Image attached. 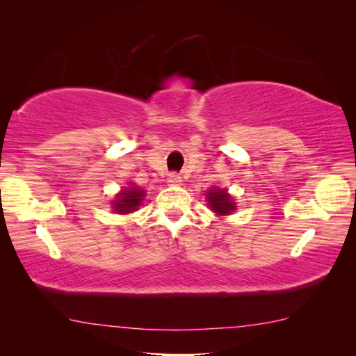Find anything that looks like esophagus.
Masks as SVG:
<instances>
[{
    "mask_svg": "<svg viewBox=\"0 0 356 356\" xmlns=\"http://www.w3.org/2000/svg\"><path fill=\"white\" fill-rule=\"evenodd\" d=\"M168 182H170L171 185H179L180 182H182V177H180L177 172H171V174H168Z\"/></svg>",
    "mask_w": 356,
    "mask_h": 356,
    "instance_id": "obj_1",
    "label": "esophagus"
}]
</instances>
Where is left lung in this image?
<instances>
[{
	"label": "left lung",
	"mask_w": 356,
	"mask_h": 356,
	"mask_svg": "<svg viewBox=\"0 0 356 356\" xmlns=\"http://www.w3.org/2000/svg\"><path fill=\"white\" fill-rule=\"evenodd\" d=\"M207 201L210 209L218 215H229L236 210V204L232 202V197L227 195L226 190H210Z\"/></svg>",
	"instance_id": "8db88e82"
}]
</instances>
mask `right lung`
<instances>
[{"label":"right lung","mask_w":356,"mask_h":356,"mask_svg":"<svg viewBox=\"0 0 356 356\" xmlns=\"http://www.w3.org/2000/svg\"><path fill=\"white\" fill-rule=\"evenodd\" d=\"M144 191L138 188V186L131 185L129 188L122 190V193H119L118 200L113 202V209L114 212L118 213H130L136 210L141 206Z\"/></svg>","instance_id":"1"}]
</instances>
